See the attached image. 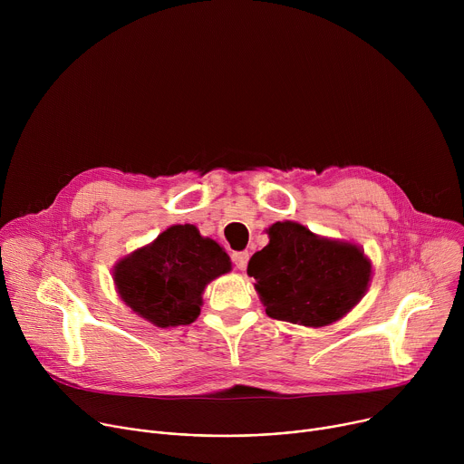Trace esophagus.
<instances>
[{"label":"esophagus","mask_w":464,"mask_h":464,"mask_svg":"<svg viewBox=\"0 0 464 464\" xmlns=\"http://www.w3.org/2000/svg\"><path fill=\"white\" fill-rule=\"evenodd\" d=\"M247 260H249V253H247V251H240V253H235V255H233L235 266H237L240 272H244V270H246V266H247Z\"/></svg>","instance_id":"esophagus-1"}]
</instances>
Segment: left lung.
I'll use <instances>...</instances> for the list:
<instances>
[{"instance_id": "1", "label": "left lung", "mask_w": 464, "mask_h": 464, "mask_svg": "<svg viewBox=\"0 0 464 464\" xmlns=\"http://www.w3.org/2000/svg\"><path fill=\"white\" fill-rule=\"evenodd\" d=\"M266 233L270 242L249 258L247 276L270 317L319 328L345 317L367 294L372 262L358 244L294 220Z\"/></svg>"}]
</instances>
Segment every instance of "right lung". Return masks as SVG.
Segmentation results:
<instances>
[{
  "instance_id": "obj_1",
  "label": "right lung",
  "mask_w": 464,
  "mask_h": 464,
  "mask_svg": "<svg viewBox=\"0 0 464 464\" xmlns=\"http://www.w3.org/2000/svg\"><path fill=\"white\" fill-rule=\"evenodd\" d=\"M229 272L231 258L217 240L192 224H178L119 258L111 274L119 299L131 312L169 328L196 321L206 286Z\"/></svg>"
}]
</instances>
